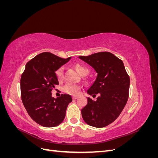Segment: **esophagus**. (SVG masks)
Segmentation results:
<instances>
[{
    "label": "esophagus",
    "instance_id": "34e87169",
    "mask_svg": "<svg viewBox=\"0 0 158 158\" xmlns=\"http://www.w3.org/2000/svg\"><path fill=\"white\" fill-rule=\"evenodd\" d=\"M77 98H78V96H73V99H76Z\"/></svg>",
    "mask_w": 158,
    "mask_h": 158
}]
</instances>
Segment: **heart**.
Segmentation results:
<instances>
[{
    "label": "heart",
    "instance_id": "heart-1",
    "mask_svg": "<svg viewBox=\"0 0 158 158\" xmlns=\"http://www.w3.org/2000/svg\"><path fill=\"white\" fill-rule=\"evenodd\" d=\"M75 68L78 72V73L80 74L82 76L87 75L89 73V69L86 66L81 65V64H76L75 66ZM63 73H64V67L61 66L59 69H57L56 71V76L57 79L60 81L63 78ZM80 89V86L77 84H66L63 88V92L67 94L75 95H77L79 93V91Z\"/></svg>",
    "mask_w": 158,
    "mask_h": 158
}]
</instances>
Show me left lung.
Instances as JSON below:
<instances>
[{
	"label": "left lung",
	"instance_id": "obj_1",
	"mask_svg": "<svg viewBox=\"0 0 158 158\" xmlns=\"http://www.w3.org/2000/svg\"><path fill=\"white\" fill-rule=\"evenodd\" d=\"M79 59L94 69L98 75L87 93L99 96L96 101L88 98L82 116L88 125L105 127L119 116L128 101L130 78L123 61L109 52H99Z\"/></svg>",
	"mask_w": 158,
	"mask_h": 158
}]
</instances>
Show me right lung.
Returning a JSON list of instances; mask_svg holds the SVG:
<instances>
[{
    "label": "right lung",
    "instance_id": "right-lung-1",
    "mask_svg": "<svg viewBox=\"0 0 158 158\" xmlns=\"http://www.w3.org/2000/svg\"><path fill=\"white\" fill-rule=\"evenodd\" d=\"M49 52L35 56L26 65L20 80L21 98L27 113L33 121L45 127H54L63 121L66 108L73 101L70 95L52 97L59 84L55 72L70 60Z\"/></svg>",
    "mask_w": 158,
    "mask_h": 158
}]
</instances>
